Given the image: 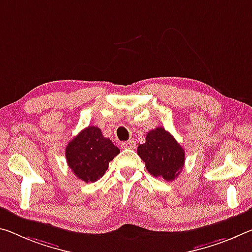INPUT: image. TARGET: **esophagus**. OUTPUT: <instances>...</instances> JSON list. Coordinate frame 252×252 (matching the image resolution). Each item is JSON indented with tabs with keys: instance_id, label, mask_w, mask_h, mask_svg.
<instances>
[{
	"instance_id": "esophagus-1",
	"label": "esophagus",
	"mask_w": 252,
	"mask_h": 252,
	"mask_svg": "<svg viewBox=\"0 0 252 252\" xmlns=\"http://www.w3.org/2000/svg\"><path fill=\"white\" fill-rule=\"evenodd\" d=\"M121 147L125 148V149H134V148H135V142L133 140H129V141L122 142Z\"/></svg>"
}]
</instances>
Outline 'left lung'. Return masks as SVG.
I'll use <instances>...</instances> for the list:
<instances>
[{
	"label": "left lung",
	"mask_w": 252,
	"mask_h": 252,
	"mask_svg": "<svg viewBox=\"0 0 252 252\" xmlns=\"http://www.w3.org/2000/svg\"><path fill=\"white\" fill-rule=\"evenodd\" d=\"M137 153L153 176L167 182L177 178L185 162V151L163 127L149 131L146 142L138 147Z\"/></svg>",
	"instance_id": "8db88e82"
}]
</instances>
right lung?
I'll use <instances>...</instances> for the list:
<instances>
[{
	"instance_id": "add662e5",
	"label": "right lung",
	"mask_w": 252,
	"mask_h": 252,
	"mask_svg": "<svg viewBox=\"0 0 252 252\" xmlns=\"http://www.w3.org/2000/svg\"><path fill=\"white\" fill-rule=\"evenodd\" d=\"M65 154L75 176L85 183H94L105 174L120 149L109 138L103 137L99 127L92 126L71 139Z\"/></svg>"
}]
</instances>
